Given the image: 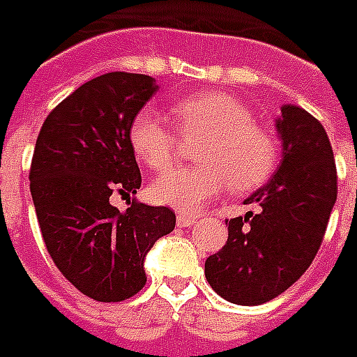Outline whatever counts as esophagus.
Listing matches in <instances>:
<instances>
[{
  "instance_id": "obj_1",
  "label": "esophagus",
  "mask_w": 357,
  "mask_h": 357,
  "mask_svg": "<svg viewBox=\"0 0 357 357\" xmlns=\"http://www.w3.org/2000/svg\"><path fill=\"white\" fill-rule=\"evenodd\" d=\"M195 224V216H188V214L178 213L176 214V226L178 227H190Z\"/></svg>"
}]
</instances>
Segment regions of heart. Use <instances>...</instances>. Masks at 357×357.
Wrapping results in <instances>:
<instances>
[{
  "instance_id": "obj_1",
  "label": "heart",
  "mask_w": 357,
  "mask_h": 357,
  "mask_svg": "<svg viewBox=\"0 0 357 357\" xmlns=\"http://www.w3.org/2000/svg\"><path fill=\"white\" fill-rule=\"evenodd\" d=\"M184 135H203L199 165L167 171L154 182L152 197L181 213H194L227 188L241 194L264 186L278 162V144L269 131L252 122L250 109L224 92H199L173 105ZM130 144L152 171L175 160L176 141L154 109L144 107L130 124Z\"/></svg>"
}]
</instances>
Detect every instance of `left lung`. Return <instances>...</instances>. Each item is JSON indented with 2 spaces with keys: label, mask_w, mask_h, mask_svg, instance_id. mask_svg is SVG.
I'll list each match as a JSON object with an SVG mask.
<instances>
[{
  "label": "left lung",
  "mask_w": 357,
  "mask_h": 357,
  "mask_svg": "<svg viewBox=\"0 0 357 357\" xmlns=\"http://www.w3.org/2000/svg\"><path fill=\"white\" fill-rule=\"evenodd\" d=\"M275 126L280 165L245 199L259 211L226 220V245L205 261L213 290L235 305L271 301L309 269L337 201V169L324 126L297 105H282Z\"/></svg>",
  "instance_id": "obj_1"
}]
</instances>
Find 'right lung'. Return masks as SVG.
Listing matches in <instances>:
<instances>
[{
  "label": "right lung",
  "mask_w": 357,
  "mask_h": 357,
  "mask_svg": "<svg viewBox=\"0 0 357 357\" xmlns=\"http://www.w3.org/2000/svg\"><path fill=\"white\" fill-rule=\"evenodd\" d=\"M158 90L149 75H101L54 107L37 137L29 190L43 241L63 277L96 301L130 299L146 284L144 258L175 229V213L111 195L141 188L130 124Z\"/></svg>",
  "instance_id": "obj_1"
}]
</instances>
